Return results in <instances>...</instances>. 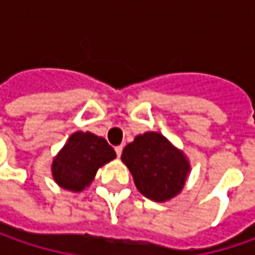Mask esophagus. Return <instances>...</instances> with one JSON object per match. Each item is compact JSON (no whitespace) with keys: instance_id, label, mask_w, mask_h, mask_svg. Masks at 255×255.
I'll use <instances>...</instances> for the list:
<instances>
[{"instance_id":"34e87169","label":"esophagus","mask_w":255,"mask_h":255,"mask_svg":"<svg viewBox=\"0 0 255 255\" xmlns=\"http://www.w3.org/2000/svg\"><path fill=\"white\" fill-rule=\"evenodd\" d=\"M122 150H123V146H116V147H115V152H116V154H118V157H121Z\"/></svg>"}]
</instances>
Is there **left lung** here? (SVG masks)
I'll return each instance as SVG.
<instances>
[{"instance_id":"1","label":"left lung","mask_w":255,"mask_h":255,"mask_svg":"<svg viewBox=\"0 0 255 255\" xmlns=\"http://www.w3.org/2000/svg\"><path fill=\"white\" fill-rule=\"evenodd\" d=\"M122 162L132 173L137 190L154 201L174 197L183 189L190 169L184 154L156 132L136 136L123 149Z\"/></svg>"}]
</instances>
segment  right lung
I'll return each mask as SVG.
<instances>
[{"instance_id":"1","label":"right lung","mask_w":255,"mask_h":255,"mask_svg":"<svg viewBox=\"0 0 255 255\" xmlns=\"http://www.w3.org/2000/svg\"><path fill=\"white\" fill-rule=\"evenodd\" d=\"M116 157L103 137L89 132L74 133L52 163L55 181L66 190L81 191L93 180L98 169Z\"/></svg>"}]
</instances>
